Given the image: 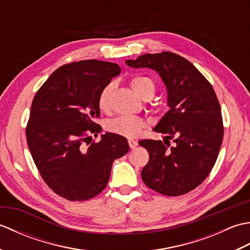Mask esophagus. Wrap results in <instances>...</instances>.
<instances>
[{
	"label": "esophagus",
	"instance_id": "34e87169",
	"mask_svg": "<svg viewBox=\"0 0 250 250\" xmlns=\"http://www.w3.org/2000/svg\"><path fill=\"white\" fill-rule=\"evenodd\" d=\"M128 143H129V146H130L131 149H134V148H135L137 145H139V144H137V142L134 141V140H129Z\"/></svg>",
	"mask_w": 250,
	"mask_h": 250
}]
</instances>
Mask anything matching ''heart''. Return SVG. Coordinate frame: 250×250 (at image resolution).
<instances>
[{
	"label": "heart",
	"instance_id": "b5f03b06",
	"mask_svg": "<svg viewBox=\"0 0 250 250\" xmlns=\"http://www.w3.org/2000/svg\"><path fill=\"white\" fill-rule=\"evenodd\" d=\"M129 84L133 92L144 100L152 98L156 92V84L151 78L146 76H135L129 81ZM114 90V84L108 83L101 90L98 99L99 108L103 111L109 109L110 98ZM106 128L115 134L126 137H134L140 135L147 128V122L136 116H119L109 120L106 124Z\"/></svg>",
	"mask_w": 250,
	"mask_h": 250
}]
</instances>
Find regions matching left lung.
<instances>
[{
	"label": "left lung",
	"instance_id": "left-lung-1",
	"mask_svg": "<svg viewBox=\"0 0 250 250\" xmlns=\"http://www.w3.org/2000/svg\"><path fill=\"white\" fill-rule=\"evenodd\" d=\"M131 67L159 73L167 89L169 110L153 131L166 134L164 143L142 140L149 153L142 179L157 192L178 196L198 187L208 176L224 139L219 101L210 83L192 63L169 51L126 60ZM173 139L174 145H169Z\"/></svg>",
	"mask_w": 250,
	"mask_h": 250
}]
</instances>
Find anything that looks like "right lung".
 Wrapping results in <instances>:
<instances>
[{
    "instance_id": "right-lung-1",
    "label": "right lung",
    "mask_w": 250,
    "mask_h": 250,
    "mask_svg": "<svg viewBox=\"0 0 250 250\" xmlns=\"http://www.w3.org/2000/svg\"><path fill=\"white\" fill-rule=\"evenodd\" d=\"M120 72L111 62L67 63L51 74L32 102L25 128L30 152L47 186L66 200L86 201L102 192L114 161L129 151L126 139L118 134L91 143V134L102 130L94 121L99 94Z\"/></svg>"
}]
</instances>
